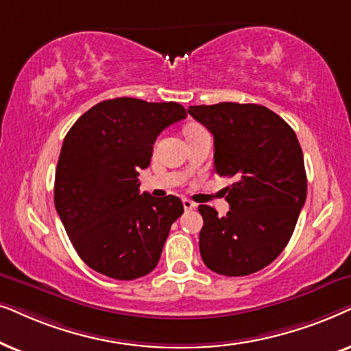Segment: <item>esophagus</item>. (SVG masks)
Listing matches in <instances>:
<instances>
[{"instance_id": "obj_1", "label": "esophagus", "mask_w": 351, "mask_h": 351, "mask_svg": "<svg viewBox=\"0 0 351 351\" xmlns=\"http://www.w3.org/2000/svg\"><path fill=\"white\" fill-rule=\"evenodd\" d=\"M183 205H184V210H193L197 207V205H195L193 200H189V199H183Z\"/></svg>"}]
</instances>
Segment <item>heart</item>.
Instances as JSON below:
<instances>
[{"mask_svg": "<svg viewBox=\"0 0 351 351\" xmlns=\"http://www.w3.org/2000/svg\"><path fill=\"white\" fill-rule=\"evenodd\" d=\"M194 127H199V125H189V127H186V130H189V128H194Z\"/></svg>", "mask_w": 351, "mask_h": 351, "instance_id": "1", "label": "heart"}]
</instances>
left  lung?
<instances>
[{"label":"left lung","instance_id":"left-lung-1","mask_svg":"<svg viewBox=\"0 0 351 351\" xmlns=\"http://www.w3.org/2000/svg\"><path fill=\"white\" fill-rule=\"evenodd\" d=\"M213 134L215 171L230 176V212L199 205L204 263L223 276H247L274 261L291 241L306 200V173L297 134L258 104L191 106Z\"/></svg>","mask_w":351,"mask_h":351}]
</instances>
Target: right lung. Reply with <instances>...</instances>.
Listing matches in <instances>:
<instances>
[{"mask_svg": "<svg viewBox=\"0 0 351 351\" xmlns=\"http://www.w3.org/2000/svg\"><path fill=\"white\" fill-rule=\"evenodd\" d=\"M186 119L178 102L134 97L102 101L69 130L56 168L54 205L77 254L120 281L151 273L171 224L183 215L175 195L139 194L162 130Z\"/></svg>", "mask_w": 351, "mask_h": 351, "instance_id": "1", "label": "right lung"}]
</instances>
